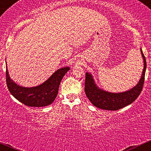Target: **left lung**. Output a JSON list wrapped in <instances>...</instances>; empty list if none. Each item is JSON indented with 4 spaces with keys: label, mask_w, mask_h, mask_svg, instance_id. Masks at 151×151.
I'll list each match as a JSON object with an SVG mask.
<instances>
[{
    "label": "left lung",
    "mask_w": 151,
    "mask_h": 151,
    "mask_svg": "<svg viewBox=\"0 0 151 151\" xmlns=\"http://www.w3.org/2000/svg\"><path fill=\"white\" fill-rule=\"evenodd\" d=\"M141 52L143 60V70L139 81L132 89L121 93H112L100 89L95 83L91 73L86 72L85 79V93L93 106L104 110L116 111L132 104L141 93L145 79L146 61L143 51Z\"/></svg>",
    "instance_id": "8db88e82"
}]
</instances>
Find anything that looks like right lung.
<instances>
[{
  "mask_svg": "<svg viewBox=\"0 0 151 151\" xmlns=\"http://www.w3.org/2000/svg\"><path fill=\"white\" fill-rule=\"evenodd\" d=\"M70 67L59 69L42 84L32 87L18 85L10 79L6 65V83L8 90L19 101L28 106L42 107L51 104L58 95L59 86Z\"/></svg>",
  "mask_w": 151,
  "mask_h": 151,
  "instance_id": "obj_1",
  "label": "right lung"
}]
</instances>
